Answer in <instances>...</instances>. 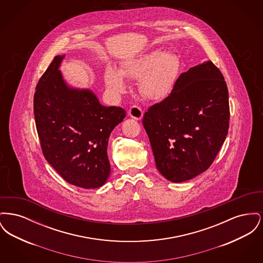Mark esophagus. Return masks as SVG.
Here are the masks:
<instances>
[{"label":"esophagus","mask_w":263,"mask_h":263,"mask_svg":"<svg viewBox=\"0 0 263 263\" xmlns=\"http://www.w3.org/2000/svg\"><path fill=\"white\" fill-rule=\"evenodd\" d=\"M143 110L137 106V105H133V106H131V108L128 110V114L132 117V118H134V119H136V120H140V119H142V117H143Z\"/></svg>","instance_id":"esophagus-1"}]
</instances>
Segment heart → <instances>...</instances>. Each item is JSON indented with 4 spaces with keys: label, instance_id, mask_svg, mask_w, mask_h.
I'll use <instances>...</instances> for the list:
<instances>
[{
    "label": "heart",
    "instance_id": "1",
    "mask_svg": "<svg viewBox=\"0 0 263 263\" xmlns=\"http://www.w3.org/2000/svg\"><path fill=\"white\" fill-rule=\"evenodd\" d=\"M179 71V61L173 53L151 51L129 60L117 71L108 68L105 83L114 95L122 93L126 88L123 77L139 80L141 93L148 100H162L175 88Z\"/></svg>",
    "mask_w": 263,
    "mask_h": 263
}]
</instances>
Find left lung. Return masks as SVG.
<instances>
[{
    "label": "left lung",
    "mask_w": 263,
    "mask_h": 263,
    "mask_svg": "<svg viewBox=\"0 0 263 263\" xmlns=\"http://www.w3.org/2000/svg\"><path fill=\"white\" fill-rule=\"evenodd\" d=\"M229 120L221 71L208 61L182 73L170 96L143 117L159 172L182 182L208 170L225 142Z\"/></svg>",
    "instance_id": "left-lung-1"
}]
</instances>
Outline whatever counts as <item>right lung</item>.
I'll list each match as a JSON object with an SVG mask.
<instances>
[{
	"label": "right lung",
	"instance_id": "add662e5",
	"mask_svg": "<svg viewBox=\"0 0 263 263\" xmlns=\"http://www.w3.org/2000/svg\"><path fill=\"white\" fill-rule=\"evenodd\" d=\"M55 56L38 81L33 98L35 125L46 161L76 186L98 188L110 174L108 138L125 110L103 106L89 89L67 86Z\"/></svg>",
	"mask_w": 263,
	"mask_h": 263
}]
</instances>
